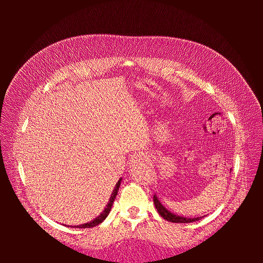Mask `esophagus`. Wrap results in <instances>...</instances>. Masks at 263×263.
<instances>
[{
	"mask_svg": "<svg viewBox=\"0 0 263 263\" xmlns=\"http://www.w3.org/2000/svg\"><path fill=\"white\" fill-rule=\"evenodd\" d=\"M149 159V156L145 153H138V154H135L132 159H130V162L133 164L135 163H138V162H145V161H148Z\"/></svg>",
	"mask_w": 263,
	"mask_h": 263,
	"instance_id": "34e87169",
	"label": "esophagus"
}]
</instances>
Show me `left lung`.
I'll return each mask as SVG.
<instances>
[{"label":"left lung","mask_w":263,"mask_h":263,"mask_svg":"<svg viewBox=\"0 0 263 263\" xmlns=\"http://www.w3.org/2000/svg\"><path fill=\"white\" fill-rule=\"evenodd\" d=\"M154 203H155V206H156L158 213L161 215V217L164 218L165 220L171 221V222H192V221L200 220L202 217H204V216H202V217H196V218H186V217L179 216V215L173 214L164 208V206L161 204V202L158 200L156 194L154 195Z\"/></svg>","instance_id":"1"}]
</instances>
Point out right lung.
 Segmentation results:
<instances>
[{"label":"right lung","instance_id":"obj_1","mask_svg":"<svg viewBox=\"0 0 263 263\" xmlns=\"http://www.w3.org/2000/svg\"><path fill=\"white\" fill-rule=\"evenodd\" d=\"M121 182H122V179H119V180H118V182L116 183L115 189L113 190L112 194H110L109 201H108V203H107V205H106V208L104 209V211H103V212L99 215V216H98L97 218H94V219H93V220H91L90 222H86V224H83V225H78V226H74V227H77V228H91V227L98 226L99 224H101V222L107 217V215H108V214H109V212H110V209H112L113 203H114V201H115V197H116V195H117V193H118L119 185H121Z\"/></svg>","mask_w":263,"mask_h":263}]
</instances>
